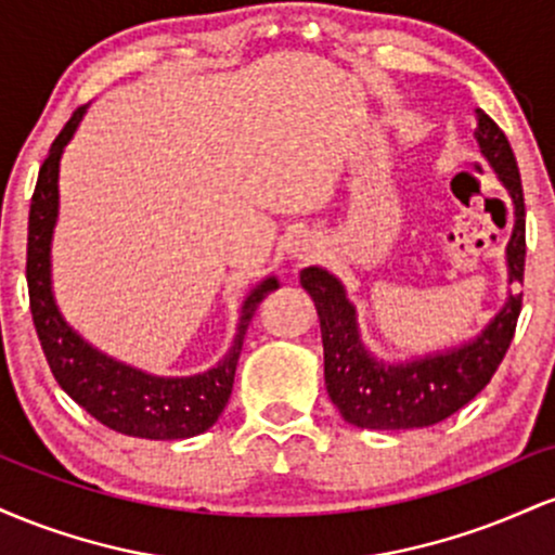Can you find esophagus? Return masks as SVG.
<instances>
[{"mask_svg": "<svg viewBox=\"0 0 555 555\" xmlns=\"http://www.w3.org/2000/svg\"><path fill=\"white\" fill-rule=\"evenodd\" d=\"M318 250H321V245H318V240L313 234H297L295 240L289 242V258L297 260V263H308V260H313L318 256Z\"/></svg>", "mask_w": 555, "mask_h": 555, "instance_id": "obj_1", "label": "esophagus"}]
</instances>
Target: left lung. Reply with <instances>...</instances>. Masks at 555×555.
Instances as JSON below:
<instances>
[{"label":"left lung","instance_id":"left-lung-1","mask_svg":"<svg viewBox=\"0 0 555 555\" xmlns=\"http://www.w3.org/2000/svg\"><path fill=\"white\" fill-rule=\"evenodd\" d=\"M475 138L488 167L512 201L514 227L506 245L508 284L525 279V195L517 158L501 127L475 109ZM299 284L313 297L323 339V375L328 397L347 423L371 430L428 428L460 412L493 378L514 339L521 310V292H508L501 310L473 339L454 347L415 354L410 360H384L367 349L358 323V308L347 286L323 266H308Z\"/></svg>","mask_w":555,"mask_h":555}]
</instances>
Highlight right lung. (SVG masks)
I'll list each match as a JSON object with an SVG mask.
<instances>
[{
  "mask_svg": "<svg viewBox=\"0 0 555 555\" xmlns=\"http://www.w3.org/2000/svg\"><path fill=\"white\" fill-rule=\"evenodd\" d=\"M88 106L69 117L56 135L47 162L38 171L36 193L28 216V295L36 334L52 367L56 384L88 415L106 428L151 441H180L206 433L224 412L232 393L234 371L245 341V331L258 302L279 289L276 276H266L242 299L232 347L208 371L195 375H154L101 352L67 323L56 305L52 286V242L60 219V162Z\"/></svg>",
  "mask_w": 555,
  "mask_h": 555,
  "instance_id": "right-lung-1",
  "label": "right lung"
}]
</instances>
